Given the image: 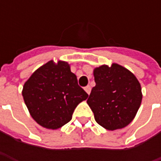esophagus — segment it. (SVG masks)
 Masks as SVG:
<instances>
[{
  "label": "esophagus",
  "mask_w": 161,
  "mask_h": 161,
  "mask_svg": "<svg viewBox=\"0 0 161 161\" xmlns=\"http://www.w3.org/2000/svg\"><path fill=\"white\" fill-rule=\"evenodd\" d=\"M90 90H91V89H90V86H87V87H85V91L90 95Z\"/></svg>",
  "instance_id": "esophagus-1"
}]
</instances>
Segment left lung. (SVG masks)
I'll return each instance as SVG.
<instances>
[{
	"label": "left lung",
	"instance_id": "8db88e82",
	"mask_svg": "<svg viewBox=\"0 0 161 161\" xmlns=\"http://www.w3.org/2000/svg\"><path fill=\"white\" fill-rule=\"evenodd\" d=\"M96 86L87 100L96 122L109 131L121 129L133 120L142 94L141 84L126 68L113 64L93 71Z\"/></svg>",
	"mask_w": 161,
	"mask_h": 161
}]
</instances>
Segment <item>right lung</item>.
<instances>
[{"label": "right lung", "mask_w": 161, "mask_h": 161, "mask_svg": "<svg viewBox=\"0 0 161 161\" xmlns=\"http://www.w3.org/2000/svg\"><path fill=\"white\" fill-rule=\"evenodd\" d=\"M22 96L33 119L55 130L71 121L74 109L89 95L79 86L68 63L51 60L25 82Z\"/></svg>", "instance_id": "add662e5"}]
</instances>
